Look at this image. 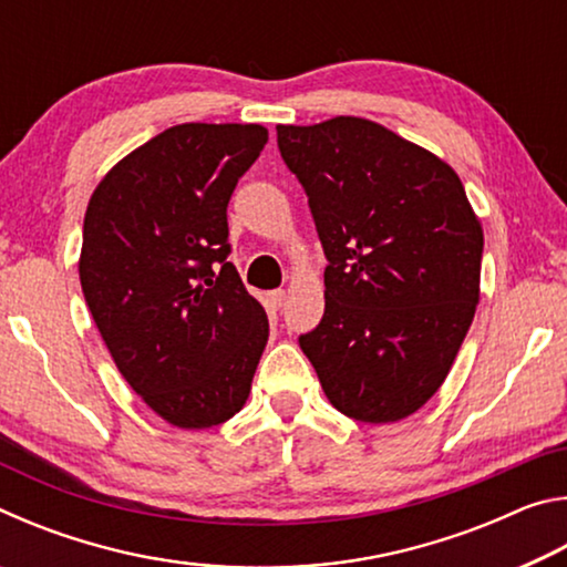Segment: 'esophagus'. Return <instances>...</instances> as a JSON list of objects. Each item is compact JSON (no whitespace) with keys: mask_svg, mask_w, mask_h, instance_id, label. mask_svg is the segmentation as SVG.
<instances>
[{"mask_svg":"<svg viewBox=\"0 0 567 567\" xmlns=\"http://www.w3.org/2000/svg\"><path fill=\"white\" fill-rule=\"evenodd\" d=\"M285 297H287L285 290H272L270 295H267V305H270L272 310H280V307L285 305Z\"/></svg>","mask_w":567,"mask_h":567,"instance_id":"esophagus-1","label":"esophagus"}]
</instances>
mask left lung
<instances>
[{
    "instance_id": "8db88e82",
    "label": "left lung",
    "mask_w": 567,
    "mask_h": 567,
    "mask_svg": "<svg viewBox=\"0 0 567 567\" xmlns=\"http://www.w3.org/2000/svg\"><path fill=\"white\" fill-rule=\"evenodd\" d=\"M328 257L324 315L300 334L324 395L398 422L443 385L475 318L483 227L455 169L362 117L277 127Z\"/></svg>"
}]
</instances>
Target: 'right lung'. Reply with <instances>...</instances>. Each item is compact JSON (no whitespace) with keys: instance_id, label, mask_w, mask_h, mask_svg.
Segmentation results:
<instances>
[{"instance_id":"add662e5","label":"right lung","mask_w":567,"mask_h":567,"mask_svg":"<svg viewBox=\"0 0 567 567\" xmlns=\"http://www.w3.org/2000/svg\"><path fill=\"white\" fill-rule=\"evenodd\" d=\"M262 124H175L120 159L84 215V300L130 388L182 430L243 410L270 338L227 262V205Z\"/></svg>"}]
</instances>
